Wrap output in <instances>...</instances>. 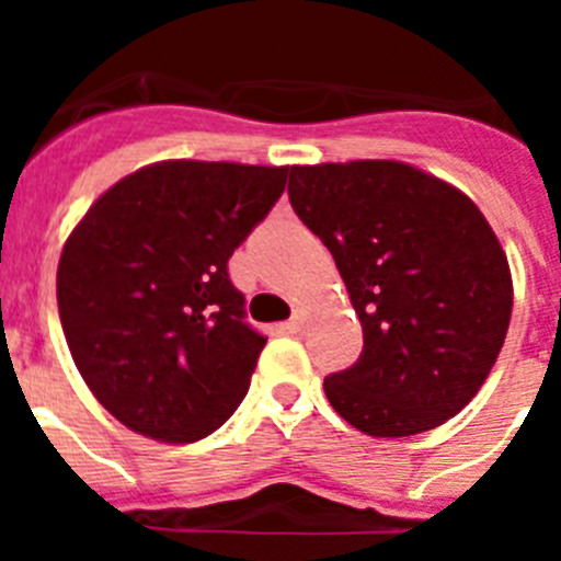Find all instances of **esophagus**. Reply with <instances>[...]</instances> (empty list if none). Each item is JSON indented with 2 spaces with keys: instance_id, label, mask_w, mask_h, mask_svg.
<instances>
[{
  "instance_id": "obj_1",
  "label": "esophagus",
  "mask_w": 561,
  "mask_h": 561,
  "mask_svg": "<svg viewBox=\"0 0 561 561\" xmlns=\"http://www.w3.org/2000/svg\"><path fill=\"white\" fill-rule=\"evenodd\" d=\"M286 329H289L291 334H297V331L304 329V311H295V314L289 317V323H286Z\"/></svg>"
}]
</instances>
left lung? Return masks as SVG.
Returning a JSON list of instances; mask_svg holds the SVG:
<instances>
[{
  "label": "left lung",
  "mask_w": 561,
  "mask_h": 561,
  "mask_svg": "<svg viewBox=\"0 0 561 561\" xmlns=\"http://www.w3.org/2000/svg\"><path fill=\"white\" fill-rule=\"evenodd\" d=\"M289 202L348 286L362 354L325 376L362 433L438 427L474 399L512 320V272L469 196L404 162L289 168Z\"/></svg>",
  "instance_id": "left-lung-1"
}]
</instances>
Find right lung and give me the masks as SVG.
<instances>
[{"instance_id": "add662e5", "label": "right lung", "mask_w": 561, "mask_h": 561, "mask_svg": "<svg viewBox=\"0 0 561 561\" xmlns=\"http://www.w3.org/2000/svg\"><path fill=\"white\" fill-rule=\"evenodd\" d=\"M289 168L157 162L108 187L64 244L58 314L89 390L134 433L191 444L250 388L266 336L227 261Z\"/></svg>"}]
</instances>
